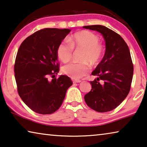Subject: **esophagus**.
I'll return each instance as SVG.
<instances>
[{
	"label": "esophagus",
	"mask_w": 147,
	"mask_h": 147,
	"mask_svg": "<svg viewBox=\"0 0 147 147\" xmlns=\"http://www.w3.org/2000/svg\"><path fill=\"white\" fill-rule=\"evenodd\" d=\"M81 80H73V83H80Z\"/></svg>",
	"instance_id": "34e87169"
}]
</instances>
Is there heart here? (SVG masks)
I'll return each instance as SVG.
<instances>
[{
	"mask_svg": "<svg viewBox=\"0 0 147 147\" xmlns=\"http://www.w3.org/2000/svg\"><path fill=\"white\" fill-rule=\"evenodd\" d=\"M67 40L60 42L57 48V55L63 62L71 60L73 48L84 49L82 61L92 65L99 63L103 55V47L99 43V38L92 32L81 31L76 33ZM87 63H70L63 67V72L73 79H79L86 75L89 71Z\"/></svg>",
	"mask_w": 147,
	"mask_h": 147,
	"instance_id": "obj_1",
	"label": "heart"
}]
</instances>
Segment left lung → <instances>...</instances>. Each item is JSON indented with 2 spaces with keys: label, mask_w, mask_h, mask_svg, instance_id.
I'll return each mask as SVG.
<instances>
[{
  "label": "left lung",
  "mask_w": 147,
  "mask_h": 147,
  "mask_svg": "<svg viewBox=\"0 0 147 147\" xmlns=\"http://www.w3.org/2000/svg\"><path fill=\"white\" fill-rule=\"evenodd\" d=\"M83 28L100 33L106 42L104 57L92 73L97 78L90 81L92 89L84 96V100L94 110L107 112L117 108L129 92L133 75L130 51L124 39L106 26Z\"/></svg>",
  "instance_id": "8db88e82"
}]
</instances>
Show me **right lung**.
Wrapping results in <instances>:
<instances>
[{"label": "right lung", "mask_w": 147, "mask_h": 147, "mask_svg": "<svg viewBox=\"0 0 147 147\" xmlns=\"http://www.w3.org/2000/svg\"><path fill=\"white\" fill-rule=\"evenodd\" d=\"M71 31L45 28L28 37L20 46L14 65L18 92L35 112L45 115L56 111L73 84L66 75L55 78L59 71L57 48Z\"/></svg>", "instance_id": "obj_1"}]
</instances>
